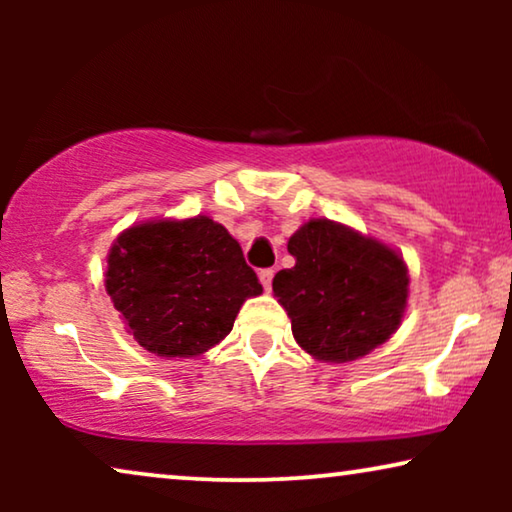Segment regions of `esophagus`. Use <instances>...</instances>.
Listing matches in <instances>:
<instances>
[{"mask_svg":"<svg viewBox=\"0 0 512 512\" xmlns=\"http://www.w3.org/2000/svg\"><path fill=\"white\" fill-rule=\"evenodd\" d=\"M272 277H275V270H272V268H263L261 272H258V279H261L265 291L272 289Z\"/></svg>","mask_w":512,"mask_h":512,"instance_id":"esophagus-1","label":"esophagus"}]
</instances>
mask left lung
<instances>
[{
	"mask_svg": "<svg viewBox=\"0 0 512 512\" xmlns=\"http://www.w3.org/2000/svg\"><path fill=\"white\" fill-rule=\"evenodd\" d=\"M296 265L279 270L272 291L293 338L319 361L345 363L373 352L401 326L408 268L387 244L328 219L291 235Z\"/></svg>",
	"mask_w": 512,
	"mask_h": 512,
	"instance_id": "1",
	"label": "left lung"
}]
</instances>
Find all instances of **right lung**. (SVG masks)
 <instances>
[{
  "label": "right lung",
  "instance_id": "right-lung-1",
  "mask_svg": "<svg viewBox=\"0 0 512 512\" xmlns=\"http://www.w3.org/2000/svg\"><path fill=\"white\" fill-rule=\"evenodd\" d=\"M107 263L104 284L128 331L167 359L219 345L244 300L263 293L240 244L209 216L123 230Z\"/></svg>",
  "mask_w": 512,
  "mask_h": 512
}]
</instances>
